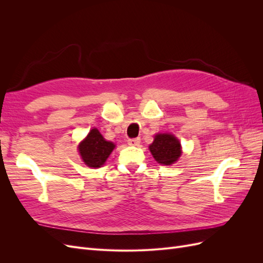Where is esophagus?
I'll return each mask as SVG.
<instances>
[{
	"instance_id": "obj_1",
	"label": "esophagus",
	"mask_w": 263,
	"mask_h": 263,
	"mask_svg": "<svg viewBox=\"0 0 263 263\" xmlns=\"http://www.w3.org/2000/svg\"><path fill=\"white\" fill-rule=\"evenodd\" d=\"M127 142H128L129 146H139L140 144V138L137 137V138H130L127 140Z\"/></svg>"
}]
</instances>
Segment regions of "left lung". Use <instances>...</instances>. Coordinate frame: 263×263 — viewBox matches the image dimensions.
<instances>
[{"label":"left lung","instance_id":"1","mask_svg":"<svg viewBox=\"0 0 263 263\" xmlns=\"http://www.w3.org/2000/svg\"><path fill=\"white\" fill-rule=\"evenodd\" d=\"M149 149L156 161L164 165H170L176 162L181 156L180 141L171 134L156 135Z\"/></svg>","mask_w":263,"mask_h":263}]
</instances>
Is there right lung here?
<instances>
[{
  "label": "right lung",
  "mask_w": 263,
  "mask_h": 263,
  "mask_svg": "<svg viewBox=\"0 0 263 263\" xmlns=\"http://www.w3.org/2000/svg\"><path fill=\"white\" fill-rule=\"evenodd\" d=\"M114 147L115 145L113 142L106 141L100 132L94 128L79 145V153L86 165L91 168H100L101 165L104 164Z\"/></svg>",
  "instance_id": "add662e5"
}]
</instances>
